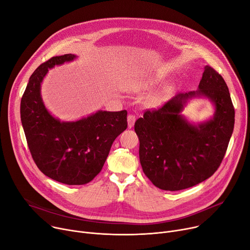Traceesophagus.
<instances>
[{
	"mask_svg": "<svg viewBox=\"0 0 250 250\" xmlns=\"http://www.w3.org/2000/svg\"><path fill=\"white\" fill-rule=\"evenodd\" d=\"M135 116H133V115H129V116L127 117V122H128V128H132L134 126V124H135Z\"/></svg>",
	"mask_w": 250,
	"mask_h": 250,
	"instance_id": "obj_1",
	"label": "esophagus"
}]
</instances>
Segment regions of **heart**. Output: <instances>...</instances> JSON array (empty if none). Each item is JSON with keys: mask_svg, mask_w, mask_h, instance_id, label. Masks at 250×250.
Wrapping results in <instances>:
<instances>
[{"mask_svg": "<svg viewBox=\"0 0 250 250\" xmlns=\"http://www.w3.org/2000/svg\"><path fill=\"white\" fill-rule=\"evenodd\" d=\"M153 81L151 79H133L128 84V90L132 93H143L151 88ZM160 101L158 96H152L148 99V103L151 106H156Z\"/></svg>", "mask_w": 250, "mask_h": 250, "instance_id": "heart-1", "label": "heart"}]
</instances>
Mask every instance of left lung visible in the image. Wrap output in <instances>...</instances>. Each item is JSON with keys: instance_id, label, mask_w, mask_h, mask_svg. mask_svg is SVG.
I'll use <instances>...</instances> for the list:
<instances>
[{"instance_id": "left-lung-1", "label": "left lung", "mask_w": 250, "mask_h": 250, "mask_svg": "<svg viewBox=\"0 0 250 250\" xmlns=\"http://www.w3.org/2000/svg\"><path fill=\"white\" fill-rule=\"evenodd\" d=\"M206 99L214 116L190 123L182 114L192 99ZM139 158L145 175L162 190L194 186L219 167L234 128V108L222 77L205 66L196 91L177 94L163 107L146 111L135 122Z\"/></svg>"}]
</instances>
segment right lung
<instances>
[{
	"label": "right lung",
	"mask_w": 250,
	"mask_h": 250,
	"mask_svg": "<svg viewBox=\"0 0 250 250\" xmlns=\"http://www.w3.org/2000/svg\"><path fill=\"white\" fill-rule=\"evenodd\" d=\"M77 59L56 56L38 67L21 100V121L32 157L43 173L68 185H83L101 171L111 146L127 128V111L98 110L76 121H61L46 108L41 84L49 69Z\"/></svg>",
	"instance_id": "add662e5"
}]
</instances>
